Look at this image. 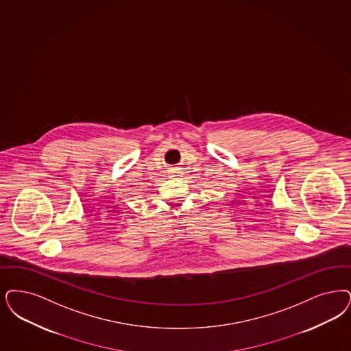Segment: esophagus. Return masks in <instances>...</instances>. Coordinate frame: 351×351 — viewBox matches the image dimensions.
I'll return each instance as SVG.
<instances>
[{"label": "esophagus", "instance_id": "1", "mask_svg": "<svg viewBox=\"0 0 351 351\" xmlns=\"http://www.w3.org/2000/svg\"><path fill=\"white\" fill-rule=\"evenodd\" d=\"M169 176H171V178H176V176H179V173H178V171H171V172H169Z\"/></svg>", "mask_w": 351, "mask_h": 351}]
</instances>
